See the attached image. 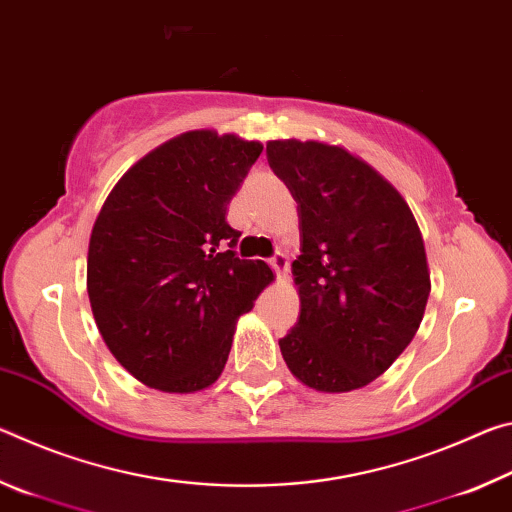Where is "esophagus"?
Wrapping results in <instances>:
<instances>
[{
	"mask_svg": "<svg viewBox=\"0 0 512 512\" xmlns=\"http://www.w3.org/2000/svg\"><path fill=\"white\" fill-rule=\"evenodd\" d=\"M271 266H273V271L280 275V277H284L289 273V257L284 255V253H275L273 257H271Z\"/></svg>",
	"mask_w": 512,
	"mask_h": 512,
	"instance_id": "obj_1",
	"label": "esophagus"
}]
</instances>
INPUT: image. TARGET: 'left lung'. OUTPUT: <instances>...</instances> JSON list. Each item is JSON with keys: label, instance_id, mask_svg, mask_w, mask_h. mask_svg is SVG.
<instances>
[{"label": "left lung", "instance_id": "obj_1", "mask_svg": "<svg viewBox=\"0 0 512 512\" xmlns=\"http://www.w3.org/2000/svg\"><path fill=\"white\" fill-rule=\"evenodd\" d=\"M266 158L300 219V316L280 339L282 357L314 391H357L422 323L431 282L420 228L402 194L343 146L273 140Z\"/></svg>", "mask_w": 512, "mask_h": 512}]
</instances>
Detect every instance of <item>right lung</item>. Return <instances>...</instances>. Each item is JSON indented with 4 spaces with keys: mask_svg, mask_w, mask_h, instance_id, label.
Segmentation results:
<instances>
[{
    "mask_svg": "<svg viewBox=\"0 0 512 512\" xmlns=\"http://www.w3.org/2000/svg\"><path fill=\"white\" fill-rule=\"evenodd\" d=\"M264 146L189 131L135 162L112 187L88 248V296L108 350L164 393L212 386L237 318L273 280L239 259L228 205Z\"/></svg>",
    "mask_w": 512,
    "mask_h": 512,
    "instance_id": "add662e5",
    "label": "right lung"
}]
</instances>
